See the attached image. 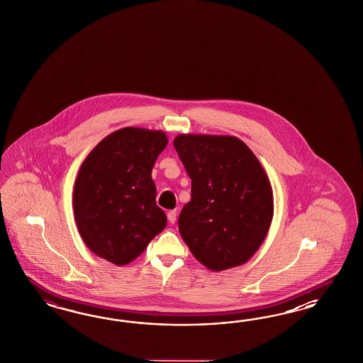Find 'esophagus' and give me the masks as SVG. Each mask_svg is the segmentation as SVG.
Segmentation results:
<instances>
[{
  "instance_id": "esophagus-1",
  "label": "esophagus",
  "mask_w": 363,
  "mask_h": 363,
  "mask_svg": "<svg viewBox=\"0 0 363 363\" xmlns=\"http://www.w3.org/2000/svg\"><path fill=\"white\" fill-rule=\"evenodd\" d=\"M167 220L170 223H174L177 220V211L176 210H170L169 213H167Z\"/></svg>"
}]
</instances>
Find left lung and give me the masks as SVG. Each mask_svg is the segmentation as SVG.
I'll use <instances>...</instances> for the list:
<instances>
[{
  "mask_svg": "<svg viewBox=\"0 0 363 363\" xmlns=\"http://www.w3.org/2000/svg\"><path fill=\"white\" fill-rule=\"evenodd\" d=\"M174 147L191 179L178 229L191 254L213 272L247 262L274 214L273 189L246 143L233 135L179 134Z\"/></svg>",
  "mask_w": 363,
  "mask_h": 363,
  "instance_id": "8db88e82",
  "label": "left lung"
}]
</instances>
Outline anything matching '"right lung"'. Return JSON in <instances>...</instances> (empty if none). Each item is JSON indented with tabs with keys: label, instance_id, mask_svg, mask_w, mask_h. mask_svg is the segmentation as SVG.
I'll return each mask as SVG.
<instances>
[{
	"label": "right lung",
	"instance_id": "right-lung-1",
	"mask_svg": "<svg viewBox=\"0 0 363 363\" xmlns=\"http://www.w3.org/2000/svg\"><path fill=\"white\" fill-rule=\"evenodd\" d=\"M166 145L161 130L123 128L105 137L79 167L73 190L78 233L111 264H130L165 229L152 170Z\"/></svg>",
	"mask_w": 363,
	"mask_h": 363
}]
</instances>
